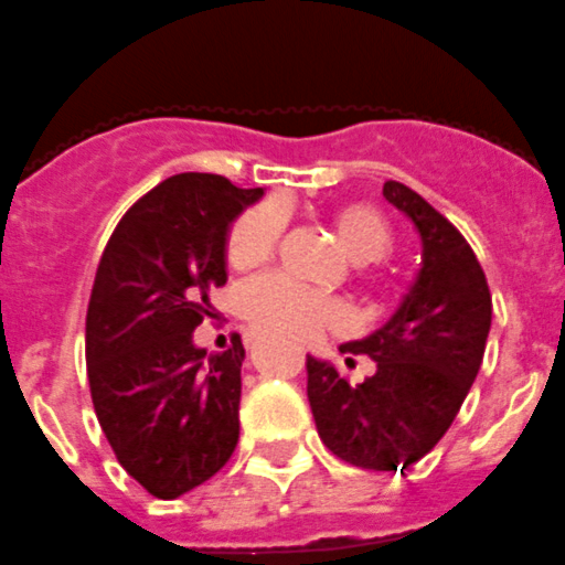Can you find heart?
I'll return each mask as SVG.
<instances>
[{
	"label": "heart",
	"mask_w": 565,
	"mask_h": 565,
	"mask_svg": "<svg viewBox=\"0 0 565 565\" xmlns=\"http://www.w3.org/2000/svg\"><path fill=\"white\" fill-rule=\"evenodd\" d=\"M287 225L278 200L253 205L234 223L228 258L236 267H258L276 253ZM334 228L356 265H371L390 253L393 228L382 211L365 203H348L334 211ZM239 309L253 331L287 342H309L342 320V307L326 295L309 292L284 276H262L245 284Z\"/></svg>",
	"instance_id": "b5f03b06"
}]
</instances>
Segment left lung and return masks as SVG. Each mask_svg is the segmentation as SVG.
Masks as SVG:
<instances>
[{
    "instance_id": "obj_1",
    "label": "left lung",
    "mask_w": 565,
    "mask_h": 565,
    "mask_svg": "<svg viewBox=\"0 0 565 565\" xmlns=\"http://www.w3.org/2000/svg\"><path fill=\"white\" fill-rule=\"evenodd\" d=\"M382 192L418 228L424 265L382 329L340 345L342 354L371 356L376 373L351 384L307 356V395L331 455L367 471H398L429 455L460 413L482 365L493 303L466 236L404 183L387 181Z\"/></svg>"
}]
</instances>
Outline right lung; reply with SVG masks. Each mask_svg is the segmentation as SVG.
<instances>
[{
	"mask_svg": "<svg viewBox=\"0 0 565 565\" xmlns=\"http://www.w3.org/2000/svg\"><path fill=\"white\" fill-rule=\"evenodd\" d=\"M265 189L183 172L136 200L99 258L86 315L94 413L116 460L156 499H178L231 460L245 348L209 354L192 331L228 281L225 236Z\"/></svg>",
	"mask_w": 565,
	"mask_h": 565,
	"instance_id": "add662e5",
	"label": "right lung"
}]
</instances>
